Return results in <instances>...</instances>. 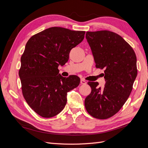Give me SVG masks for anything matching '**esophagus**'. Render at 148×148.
I'll return each instance as SVG.
<instances>
[{"mask_svg":"<svg viewBox=\"0 0 148 148\" xmlns=\"http://www.w3.org/2000/svg\"><path fill=\"white\" fill-rule=\"evenodd\" d=\"M80 83H81V84H86V82L85 81V80L82 79L81 80H80Z\"/></svg>","mask_w":148,"mask_h":148,"instance_id":"1","label":"esophagus"}]
</instances>
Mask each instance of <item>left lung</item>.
<instances>
[{
  "label": "left lung",
  "instance_id": "8db88e82",
  "mask_svg": "<svg viewBox=\"0 0 148 148\" xmlns=\"http://www.w3.org/2000/svg\"><path fill=\"white\" fill-rule=\"evenodd\" d=\"M96 68L104 69L105 86L89 82L91 92L84 100L92 117L106 119L117 113L128 99L137 76L136 56L132 47L120 35L110 31H87Z\"/></svg>",
  "mask_w": 148,
  "mask_h": 148
}]
</instances>
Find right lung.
Wrapping results in <instances>:
<instances>
[{
    "label": "right lung",
    "mask_w": 148,
    "mask_h": 148,
    "mask_svg": "<svg viewBox=\"0 0 148 148\" xmlns=\"http://www.w3.org/2000/svg\"><path fill=\"white\" fill-rule=\"evenodd\" d=\"M84 34L52 27L34 34L26 43L19 70L22 93L31 108L41 117L59 114L66 104L67 92L79 85L78 77H62L58 66L66 63L71 49L83 41Z\"/></svg>",
    "instance_id": "right-lung-1"
}]
</instances>
